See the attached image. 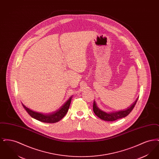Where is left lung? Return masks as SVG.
<instances>
[{
	"instance_id": "8db88e82",
	"label": "left lung",
	"mask_w": 159,
	"mask_h": 159,
	"mask_svg": "<svg viewBox=\"0 0 159 159\" xmlns=\"http://www.w3.org/2000/svg\"><path fill=\"white\" fill-rule=\"evenodd\" d=\"M138 98H137L136 100L127 108L118 111L111 112V113H106L105 111L99 109V108L97 106L96 102L94 101L93 104V110L94 113L96 114V116H98L101 119L106 121H114L127 116L134 109L138 101Z\"/></svg>"
}]
</instances>
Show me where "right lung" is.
Here are the masks:
<instances>
[{
    "label": "right lung",
    "mask_w": 159,
    "mask_h": 159,
    "mask_svg": "<svg viewBox=\"0 0 159 159\" xmlns=\"http://www.w3.org/2000/svg\"><path fill=\"white\" fill-rule=\"evenodd\" d=\"M72 97H71L68 100L58 109L57 111L53 112L52 113L43 114L41 113H38L36 111H34L26 107L23 104V107L27 112L30 114L31 117L38 120L39 121L44 122V123H53L60 121L61 120L67 113L69 107L71 103V101Z\"/></svg>",
    "instance_id": "1"
}]
</instances>
